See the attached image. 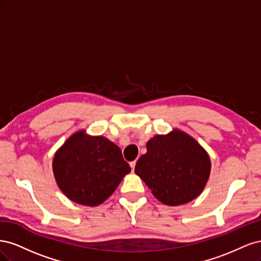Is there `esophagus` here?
Returning a JSON list of instances; mask_svg holds the SVG:
<instances>
[{
    "label": "esophagus",
    "mask_w": 261,
    "mask_h": 261,
    "mask_svg": "<svg viewBox=\"0 0 261 261\" xmlns=\"http://www.w3.org/2000/svg\"><path fill=\"white\" fill-rule=\"evenodd\" d=\"M136 160H134V161H132V162H129V165H130V168H132V170H134L135 169V165H136Z\"/></svg>",
    "instance_id": "34e87169"
}]
</instances>
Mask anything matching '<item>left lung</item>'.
<instances>
[{"label": "left lung", "mask_w": 261, "mask_h": 261, "mask_svg": "<svg viewBox=\"0 0 261 261\" xmlns=\"http://www.w3.org/2000/svg\"><path fill=\"white\" fill-rule=\"evenodd\" d=\"M209 154L188 134L173 129L155 135L147 143L135 173L151 189L155 198L168 206L184 204L198 197L209 179Z\"/></svg>", "instance_id": "8db88e82"}]
</instances>
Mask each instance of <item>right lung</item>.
Segmentation results:
<instances>
[{
	"label": "right lung",
	"instance_id": "obj_1",
	"mask_svg": "<svg viewBox=\"0 0 261 261\" xmlns=\"http://www.w3.org/2000/svg\"><path fill=\"white\" fill-rule=\"evenodd\" d=\"M58 186L74 202L94 207L107 200L130 172L121 149L103 136L80 130L70 136L53 158Z\"/></svg>",
	"mask_w": 261,
	"mask_h": 261
}]
</instances>
